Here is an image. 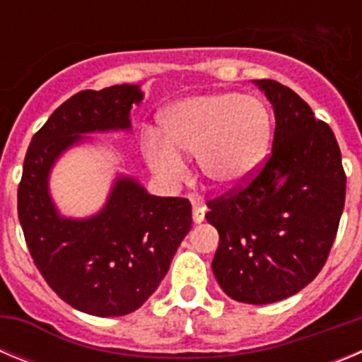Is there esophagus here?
Wrapping results in <instances>:
<instances>
[{
    "instance_id": "esophagus-1",
    "label": "esophagus",
    "mask_w": 362,
    "mask_h": 362,
    "mask_svg": "<svg viewBox=\"0 0 362 362\" xmlns=\"http://www.w3.org/2000/svg\"><path fill=\"white\" fill-rule=\"evenodd\" d=\"M204 206L201 203H194V212H192V216H194V223L196 225H201L204 221Z\"/></svg>"
}]
</instances>
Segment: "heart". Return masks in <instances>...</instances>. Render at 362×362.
Listing matches in <instances>:
<instances>
[{
  "instance_id": "1",
  "label": "heart",
  "mask_w": 362,
  "mask_h": 362,
  "mask_svg": "<svg viewBox=\"0 0 362 362\" xmlns=\"http://www.w3.org/2000/svg\"><path fill=\"white\" fill-rule=\"evenodd\" d=\"M163 136L146 132L143 150L152 172L166 185L187 177L184 153H196L204 177L221 190L246 187L264 166L274 123L257 95L233 90L179 99L161 114Z\"/></svg>"
}]
</instances>
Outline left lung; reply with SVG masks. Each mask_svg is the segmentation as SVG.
Masks as SVG:
<instances>
[{
  "label": "left lung",
  "mask_w": 362,
  "mask_h": 362,
  "mask_svg": "<svg viewBox=\"0 0 362 362\" xmlns=\"http://www.w3.org/2000/svg\"><path fill=\"white\" fill-rule=\"evenodd\" d=\"M276 116L272 156L248 187L209 204L219 232L212 270L223 292L270 305L315 279L334 245L346 175L334 132L288 86L255 79Z\"/></svg>",
  "instance_id": "left-lung-1"
}]
</instances>
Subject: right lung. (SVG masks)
<instances>
[{"label": "right lung", "mask_w": 362, "mask_h": 362, "mask_svg": "<svg viewBox=\"0 0 362 362\" xmlns=\"http://www.w3.org/2000/svg\"><path fill=\"white\" fill-rule=\"evenodd\" d=\"M143 98L139 85H114L66 99L32 137L18 188L19 223L37 270L72 308L98 317L136 312L158 290L192 228V204L152 196L137 177L117 174L98 212L69 217L52 199L50 174L92 134L130 132V112Z\"/></svg>", "instance_id": "add662e5"}]
</instances>
